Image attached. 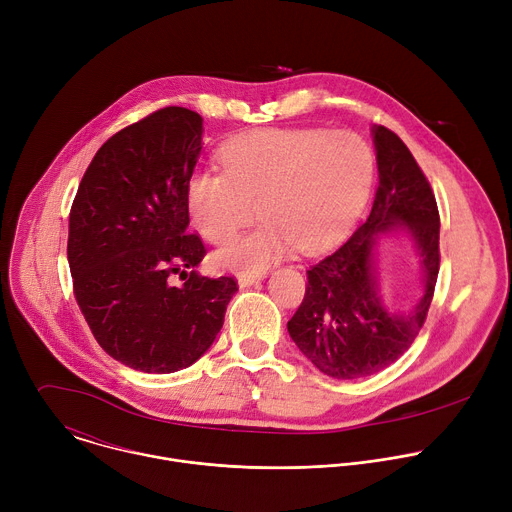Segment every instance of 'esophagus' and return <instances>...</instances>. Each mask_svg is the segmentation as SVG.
I'll return each instance as SVG.
<instances>
[{
	"instance_id": "34e87169",
	"label": "esophagus",
	"mask_w": 512,
	"mask_h": 512,
	"mask_svg": "<svg viewBox=\"0 0 512 512\" xmlns=\"http://www.w3.org/2000/svg\"><path fill=\"white\" fill-rule=\"evenodd\" d=\"M259 281H263V275H239V279H237V283H239L241 289L251 287V285H255V283H259Z\"/></svg>"
}]
</instances>
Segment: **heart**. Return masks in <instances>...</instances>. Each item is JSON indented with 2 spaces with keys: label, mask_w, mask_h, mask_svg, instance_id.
I'll return each instance as SVG.
<instances>
[{
  "label": "heart",
  "mask_w": 512,
  "mask_h": 512,
  "mask_svg": "<svg viewBox=\"0 0 512 512\" xmlns=\"http://www.w3.org/2000/svg\"><path fill=\"white\" fill-rule=\"evenodd\" d=\"M223 174L192 172L186 204L194 229L214 245L233 241L255 218L265 225L214 255L241 275L263 273L296 247H330L354 221L373 182L375 158L348 131L261 129L227 141Z\"/></svg>",
  "instance_id": "obj_1"
}]
</instances>
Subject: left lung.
Instances as JSON below:
<instances>
[{
  "label": "left lung",
  "instance_id": "obj_1",
  "mask_svg": "<svg viewBox=\"0 0 512 512\" xmlns=\"http://www.w3.org/2000/svg\"><path fill=\"white\" fill-rule=\"evenodd\" d=\"M379 188L367 223L308 271L306 296L287 332L314 367L342 381L375 375L393 364L419 334L440 271V214L407 145L387 127L371 129ZM403 232L411 241L422 296L409 311L382 298L378 245Z\"/></svg>",
  "mask_w": 512,
  "mask_h": 512
}]
</instances>
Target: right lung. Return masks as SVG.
<instances>
[{
  "mask_svg": "<svg viewBox=\"0 0 512 512\" xmlns=\"http://www.w3.org/2000/svg\"><path fill=\"white\" fill-rule=\"evenodd\" d=\"M202 117L166 107L109 137L87 168L68 218V265L101 348L125 367L168 375L214 342L233 277H202L186 184L202 152ZM191 271L188 272L187 269ZM180 274L182 286L171 283Z\"/></svg>",
  "mask_w": 512,
  "mask_h": 512,
  "instance_id": "obj_1",
  "label": "right lung"
}]
</instances>
